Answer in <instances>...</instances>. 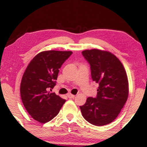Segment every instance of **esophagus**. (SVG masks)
<instances>
[{"instance_id":"obj_1","label":"esophagus","mask_w":147,"mask_h":147,"mask_svg":"<svg viewBox=\"0 0 147 147\" xmlns=\"http://www.w3.org/2000/svg\"><path fill=\"white\" fill-rule=\"evenodd\" d=\"M67 97L70 98V99H72V98H75V96L73 95V94H67Z\"/></svg>"}]
</instances>
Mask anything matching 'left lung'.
I'll return each instance as SVG.
<instances>
[{"label": "left lung", "instance_id": "1", "mask_svg": "<svg viewBox=\"0 0 147 147\" xmlns=\"http://www.w3.org/2000/svg\"><path fill=\"white\" fill-rule=\"evenodd\" d=\"M82 55L89 63L93 81L98 84L96 97L87 98L80 106L83 117L90 124L103 126L113 122L128 96V82L120 60L108 51L85 50Z\"/></svg>", "mask_w": 147, "mask_h": 147}]
</instances>
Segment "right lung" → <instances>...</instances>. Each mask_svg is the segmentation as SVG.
<instances>
[{"mask_svg":"<svg viewBox=\"0 0 147 147\" xmlns=\"http://www.w3.org/2000/svg\"><path fill=\"white\" fill-rule=\"evenodd\" d=\"M71 54L54 50L41 52L24 72L20 88L22 102L32 118L41 123L55 117L65 103V100L49 90L56 85L60 67Z\"/></svg>","mask_w":147,"mask_h":147,"instance_id":"obj_1","label":"right lung"}]
</instances>
